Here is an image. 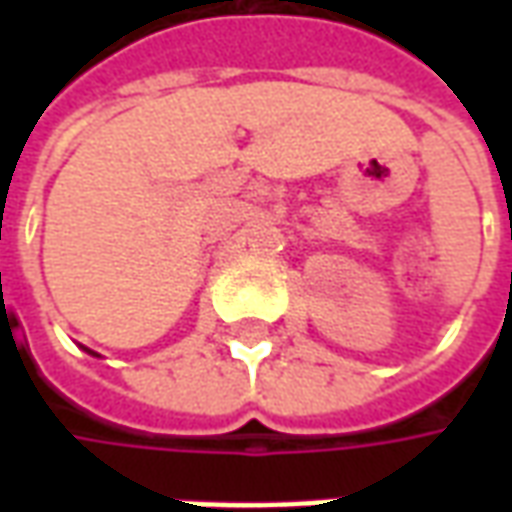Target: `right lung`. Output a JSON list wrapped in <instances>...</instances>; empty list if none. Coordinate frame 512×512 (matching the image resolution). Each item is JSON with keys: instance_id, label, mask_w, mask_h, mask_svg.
Here are the masks:
<instances>
[{"instance_id": "add662e5", "label": "right lung", "mask_w": 512, "mask_h": 512, "mask_svg": "<svg viewBox=\"0 0 512 512\" xmlns=\"http://www.w3.org/2000/svg\"><path fill=\"white\" fill-rule=\"evenodd\" d=\"M82 348H84V345H82ZM84 351H87L90 356H101V354H95V351H90V348H84Z\"/></svg>"}]
</instances>
